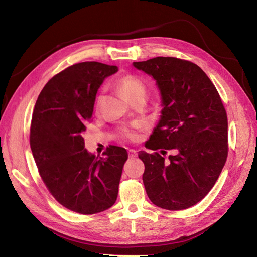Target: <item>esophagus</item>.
<instances>
[{"label":"esophagus","instance_id":"1","mask_svg":"<svg viewBox=\"0 0 257 257\" xmlns=\"http://www.w3.org/2000/svg\"><path fill=\"white\" fill-rule=\"evenodd\" d=\"M128 155H129L130 158H136L138 154H137V151H136L135 149H129L128 150Z\"/></svg>","mask_w":257,"mask_h":257}]
</instances>
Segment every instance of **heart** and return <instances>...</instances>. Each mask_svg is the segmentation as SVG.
Instances as JSON below:
<instances>
[{
    "label": "heart",
    "instance_id": "b5f03b06",
    "mask_svg": "<svg viewBox=\"0 0 257 257\" xmlns=\"http://www.w3.org/2000/svg\"><path fill=\"white\" fill-rule=\"evenodd\" d=\"M117 86L118 88L121 90L124 96L128 98L130 101H133L136 98L139 96H146V85L144 83V80L139 78L138 76L135 75H124L122 77H120L117 80ZM102 99V91H100L99 94L97 95L96 100H95V106L96 108L99 107L100 102ZM122 135L125 138H128L130 140H137L138 139V135L134 130L129 129V128H123L122 129Z\"/></svg>",
    "mask_w": 257,
    "mask_h": 257
}]
</instances>
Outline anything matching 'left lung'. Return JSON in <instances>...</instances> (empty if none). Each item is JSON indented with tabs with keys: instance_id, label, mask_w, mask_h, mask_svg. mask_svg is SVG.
I'll return each mask as SVG.
<instances>
[{
	"instance_id": "8db88e82",
	"label": "left lung",
	"mask_w": 257,
	"mask_h": 257,
	"mask_svg": "<svg viewBox=\"0 0 257 257\" xmlns=\"http://www.w3.org/2000/svg\"><path fill=\"white\" fill-rule=\"evenodd\" d=\"M134 66L156 80L161 116L146 148L143 181L155 205L188 209L210 192L227 158V117L215 86L198 65L155 57ZM167 150L174 154L166 161Z\"/></svg>"
}]
</instances>
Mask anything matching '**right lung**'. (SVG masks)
Masks as SVG:
<instances>
[{
  "mask_svg": "<svg viewBox=\"0 0 257 257\" xmlns=\"http://www.w3.org/2000/svg\"><path fill=\"white\" fill-rule=\"evenodd\" d=\"M117 66L84 62L58 73L42 89L32 116L30 143L41 177L66 209L95 214L113 205L127 150L109 146L103 157L85 148L83 134L97 91Z\"/></svg>",
  "mask_w": 257,
  "mask_h": 257,
  "instance_id": "right-lung-1",
  "label": "right lung"
}]
</instances>
